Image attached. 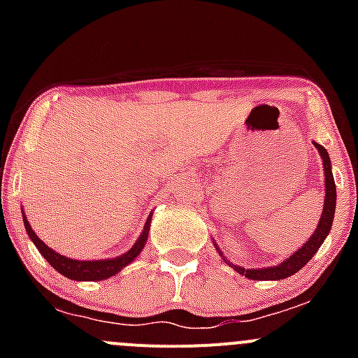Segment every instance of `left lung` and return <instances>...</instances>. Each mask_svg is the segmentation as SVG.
Returning <instances> with one entry per match:
<instances>
[{"mask_svg": "<svg viewBox=\"0 0 358 358\" xmlns=\"http://www.w3.org/2000/svg\"><path fill=\"white\" fill-rule=\"evenodd\" d=\"M315 147L324 161V175H326V201H324V211H322V216H320L319 227H317V230L313 232V236L308 239V243L303 244L301 249H298L294 255H291L289 258H287L286 262L280 263V265L268 266V268H256V270H246V268H243V266L232 265L237 272L243 273V275H246L248 279H251V280L286 279V277H289V275H292V273L298 272V270H301L303 266H305L306 263L312 259V256L319 251L320 244L324 243V239H326L327 234H329L331 227H333L334 208H336L334 176H333V171H331V159H329V154H327V150L324 149L322 145H319V143H315Z\"/></svg>", "mask_w": 358, "mask_h": 358, "instance_id": "left-lung-1", "label": "left lung"}]
</instances>
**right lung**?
<instances>
[{
    "instance_id": "add662e5",
    "label": "right lung",
    "mask_w": 358,
    "mask_h": 358,
    "mask_svg": "<svg viewBox=\"0 0 358 358\" xmlns=\"http://www.w3.org/2000/svg\"><path fill=\"white\" fill-rule=\"evenodd\" d=\"M149 223H150V218L147 220L145 229H143L142 236H140V239L136 241L135 246L129 249L128 252H124V255L117 256V258H114V259L78 262V259L66 258V256L59 255V252H55L53 249H50L48 246H46V244L43 243L38 236H36L34 230L31 229V225H29V222L25 220V215H24L25 232H27V236L31 237L32 243L36 244V248L39 249V252L45 256L46 262H48L50 265L57 270V272H60L62 275H66L72 280H102V279H107V277L115 275L117 272H121V270L124 268L126 265H129V263H131L133 259L140 255V251L143 249V244H145L147 236H149V234H147L149 232Z\"/></svg>"
}]
</instances>
